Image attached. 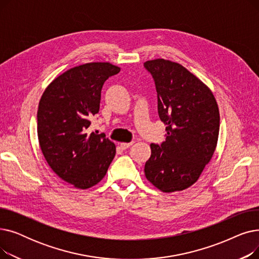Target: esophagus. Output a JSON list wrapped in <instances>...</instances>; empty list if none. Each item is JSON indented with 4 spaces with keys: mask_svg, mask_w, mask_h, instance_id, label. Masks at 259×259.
Here are the masks:
<instances>
[{
    "mask_svg": "<svg viewBox=\"0 0 259 259\" xmlns=\"http://www.w3.org/2000/svg\"><path fill=\"white\" fill-rule=\"evenodd\" d=\"M133 145V142H131V143H120V148L122 149V150H126V149H128L130 146H132Z\"/></svg>",
    "mask_w": 259,
    "mask_h": 259,
    "instance_id": "esophagus-1",
    "label": "esophagus"
}]
</instances>
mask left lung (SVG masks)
Masks as SVG:
<instances>
[{
  "label": "left lung",
  "instance_id": "8db88e82",
  "mask_svg": "<svg viewBox=\"0 0 259 259\" xmlns=\"http://www.w3.org/2000/svg\"><path fill=\"white\" fill-rule=\"evenodd\" d=\"M153 77L157 112L166 141L151 144L145 164L147 180L160 191L192 186L215 151L220 133L219 106L211 90L182 65L157 59L144 64Z\"/></svg>",
  "mask_w": 259,
  "mask_h": 259
}]
</instances>
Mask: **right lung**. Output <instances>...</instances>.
Segmentation results:
<instances>
[{
  "label": "right lung",
  "instance_id": "obj_1",
  "mask_svg": "<svg viewBox=\"0 0 259 259\" xmlns=\"http://www.w3.org/2000/svg\"><path fill=\"white\" fill-rule=\"evenodd\" d=\"M119 71L110 63L77 66L54 79L40 98V150L53 172L77 189L101 182L114 158L115 145L88 128L99 113L104 83Z\"/></svg>",
  "mask_w": 259,
  "mask_h": 259
}]
</instances>
